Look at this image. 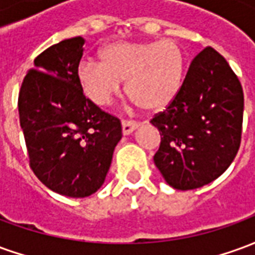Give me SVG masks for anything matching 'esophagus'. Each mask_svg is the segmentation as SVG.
<instances>
[{"label": "esophagus", "instance_id": "esophagus-1", "mask_svg": "<svg viewBox=\"0 0 255 255\" xmlns=\"http://www.w3.org/2000/svg\"><path fill=\"white\" fill-rule=\"evenodd\" d=\"M138 128V124H135L132 122H124L122 123V131L123 135H129V133H132L135 129Z\"/></svg>", "mask_w": 255, "mask_h": 255}]
</instances>
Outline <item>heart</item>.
Instances as JSON below:
<instances>
[{
  "label": "heart",
  "mask_w": 255,
  "mask_h": 255,
  "mask_svg": "<svg viewBox=\"0 0 255 255\" xmlns=\"http://www.w3.org/2000/svg\"><path fill=\"white\" fill-rule=\"evenodd\" d=\"M101 63L84 61L78 80L84 95L105 106L122 90L142 109L157 113L176 100L186 78V54L175 41H117L100 50Z\"/></svg>",
  "instance_id": "heart-1"
}]
</instances>
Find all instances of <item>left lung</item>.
Instances as JSON below:
<instances>
[{"label": "left lung", "instance_id": "8db88e82", "mask_svg": "<svg viewBox=\"0 0 255 255\" xmlns=\"http://www.w3.org/2000/svg\"><path fill=\"white\" fill-rule=\"evenodd\" d=\"M243 90L225 58L206 47L192 60L176 100L157 115L161 144L154 164L176 190H194L221 176L241 146Z\"/></svg>", "mask_w": 255, "mask_h": 255}]
</instances>
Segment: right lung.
Returning <instances> with one entry per match:
<instances>
[{
  "label": "right lung",
  "mask_w": 255,
  "mask_h": 255,
  "mask_svg": "<svg viewBox=\"0 0 255 255\" xmlns=\"http://www.w3.org/2000/svg\"><path fill=\"white\" fill-rule=\"evenodd\" d=\"M82 36L41 53L19 94L20 127L30 165L49 190L71 198L101 188L122 139V124L83 95L78 68Z\"/></svg>",
  "instance_id": "right-lung-1"
}]
</instances>
